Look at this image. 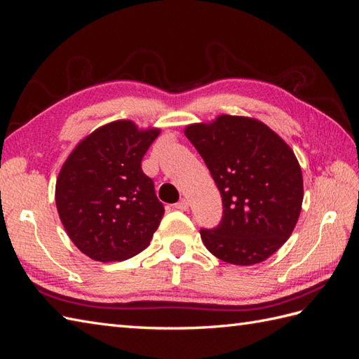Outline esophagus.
Masks as SVG:
<instances>
[{"mask_svg": "<svg viewBox=\"0 0 359 359\" xmlns=\"http://www.w3.org/2000/svg\"><path fill=\"white\" fill-rule=\"evenodd\" d=\"M175 208L180 210V211H186L189 210V201L187 199H181L180 202L175 203Z\"/></svg>", "mask_w": 359, "mask_h": 359, "instance_id": "1", "label": "esophagus"}]
</instances>
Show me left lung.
<instances>
[{
  "mask_svg": "<svg viewBox=\"0 0 359 359\" xmlns=\"http://www.w3.org/2000/svg\"><path fill=\"white\" fill-rule=\"evenodd\" d=\"M184 133L222 194L219 226L201 229L205 247L232 265L264 262L287 241L301 212L302 172L293 151L248 116L220 115Z\"/></svg>",
  "mask_w": 359,
  "mask_h": 359,
  "instance_id": "left-lung-1",
  "label": "left lung"
}]
</instances>
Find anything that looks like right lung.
<instances>
[{"label":"right lung","instance_id":"1","mask_svg":"<svg viewBox=\"0 0 359 359\" xmlns=\"http://www.w3.org/2000/svg\"><path fill=\"white\" fill-rule=\"evenodd\" d=\"M158 135V128L119 119L81 140L62 165L57 210L83 255L106 264L148 247L165 208L140 163Z\"/></svg>","mask_w":359,"mask_h":359}]
</instances>
